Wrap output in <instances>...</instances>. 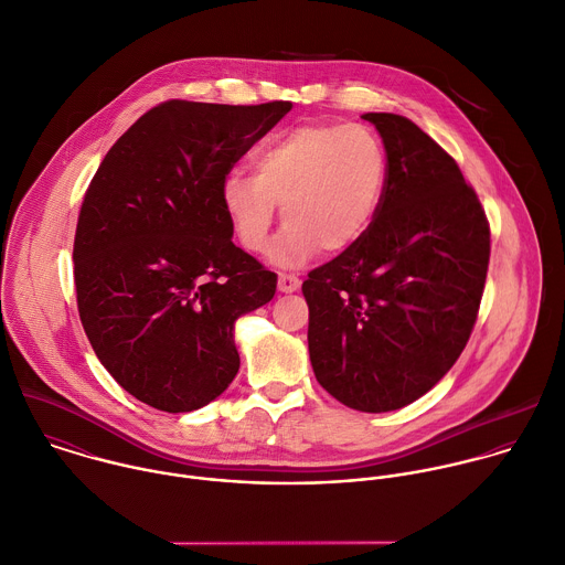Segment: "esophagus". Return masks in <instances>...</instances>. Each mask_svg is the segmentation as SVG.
<instances>
[{
  "mask_svg": "<svg viewBox=\"0 0 565 565\" xmlns=\"http://www.w3.org/2000/svg\"><path fill=\"white\" fill-rule=\"evenodd\" d=\"M299 286H301V279L297 275L279 273V290L281 292H295V290H299Z\"/></svg>",
  "mask_w": 565,
  "mask_h": 565,
  "instance_id": "34e87169",
  "label": "esophagus"
}]
</instances>
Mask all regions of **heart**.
Wrapping results in <instances>:
<instances>
[{"instance_id":"1","label":"heart","mask_w":565,"mask_h":565,"mask_svg":"<svg viewBox=\"0 0 565 565\" xmlns=\"http://www.w3.org/2000/svg\"><path fill=\"white\" fill-rule=\"evenodd\" d=\"M255 175L233 169L224 211L250 253H264L277 217L288 222L273 257L281 264L339 253L370 228L387 178L381 138L363 125L308 122L270 136L253 153Z\"/></svg>"}]
</instances>
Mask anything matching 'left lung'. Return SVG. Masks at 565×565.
<instances>
[{"label": "left lung", "mask_w": 565, "mask_h": 565, "mask_svg": "<svg viewBox=\"0 0 565 565\" xmlns=\"http://www.w3.org/2000/svg\"><path fill=\"white\" fill-rule=\"evenodd\" d=\"M387 178L365 235L308 273V348L339 403L394 412L425 396L460 359L484 295L491 226L458 162L418 125L365 114Z\"/></svg>", "instance_id": "left-lung-1"}]
</instances>
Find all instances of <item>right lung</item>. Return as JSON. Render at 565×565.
Wrapping results in <instances>:
<instances>
[{
    "mask_svg": "<svg viewBox=\"0 0 565 565\" xmlns=\"http://www.w3.org/2000/svg\"><path fill=\"white\" fill-rule=\"evenodd\" d=\"M290 107L164 100L111 145L83 195L78 317L103 367L153 409L215 401L239 370L235 319L275 297L277 275L231 242L222 182Z\"/></svg>",
    "mask_w": 565,
    "mask_h": 565,
    "instance_id": "add662e5",
    "label": "right lung"
}]
</instances>
